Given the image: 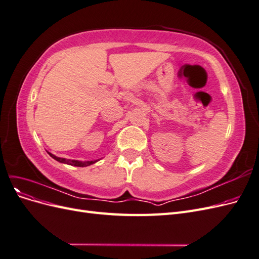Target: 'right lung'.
I'll return each instance as SVG.
<instances>
[{
  "label": "right lung",
  "instance_id": "add662e5",
  "mask_svg": "<svg viewBox=\"0 0 259 259\" xmlns=\"http://www.w3.org/2000/svg\"><path fill=\"white\" fill-rule=\"evenodd\" d=\"M49 154L52 156L53 159H55L56 161L60 162V163H65V164H69V165H73V166H79V167H84V166H89L91 164L95 163L96 161H88V162H81V161H76V160H67L65 158H58V156L54 155L52 153L49 152Z\"/></svg>",
  "mask_w": 259,
  "mask_h": 259
}]
</instances>
